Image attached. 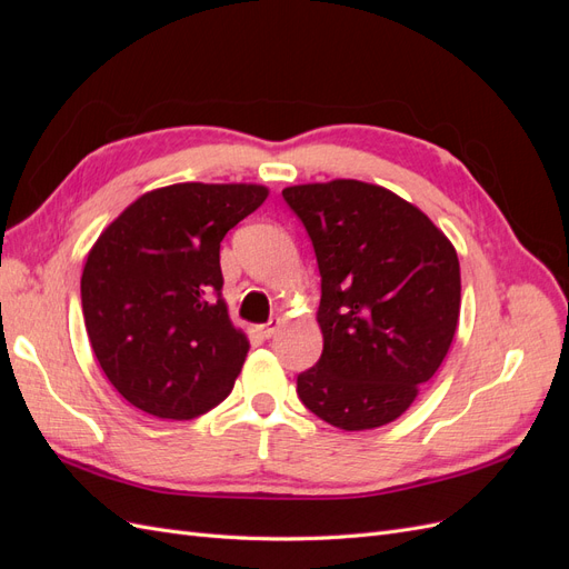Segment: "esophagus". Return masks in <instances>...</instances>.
Wrapping results in <instances>:
<instances>
[{
    "label": "esophagus",
    "instance_id": "34e87169",
    "mask_svg": "<svg viewBox=\"0 0 569 569\" xmlns=\"http://www.w3.org/2000/svg\"><path fill=\"white\" fill-rule=\"evenodd\" d=\"M280 327H282V318H274V320H270V322H266V325L258 327V332H261V337L270 339L274 332L280 330Z\"/></svg>",
    "mask_w": 569,
    "mask_h": 569
}]
</instances>
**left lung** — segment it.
<instances>
[{"instance_id":"obj_1","label":"left lung","mask_w":569,"mask_h":569,"mask_svg":"<svg viewBox=\"0 0 569 569\" xmlns=\"http://www.w3.org/2000/svg\"><path fill=\"white\" fill-rule=\"evenodd\" d=\"M320 268L322 356L297 377L303 406L347 432L401 418L443 363L460 316L453 244L380 184L284 187Z\"/></svg>"}]
</instances>
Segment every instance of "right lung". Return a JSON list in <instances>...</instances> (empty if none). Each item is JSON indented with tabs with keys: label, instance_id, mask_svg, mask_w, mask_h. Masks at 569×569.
I'll return each mask as SVG.
<instances>
[{
	"label": "right lung",
	"instance_id": "right-lung-1",
	"mask_svg": "<svg viewBox=\"0 0 569 569\" xmlns=\"http://www.w3.org/2000/svg\"><path fill=\"white\" fill-rule=\"evenodd\" d=\"M266 197L263 184H168L99 234L80 280L84 327L134 408L192 420L232 391L249 339L220 295V242Z\"/></svg>",
	"mask_w": 569,
	"mask_h": 569
}]
</instances>
